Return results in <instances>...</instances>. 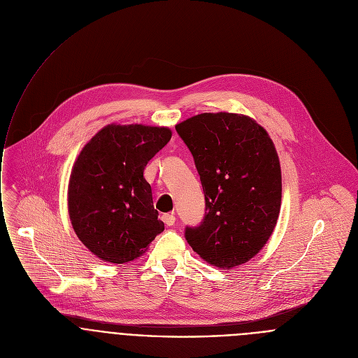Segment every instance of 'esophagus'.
<instances>
[{"label":"esophagus","instance_id":"34e87169","mask_svg":"<svg viewBox=\"0 0 358 358\" xmlns=\"http://www.w3.org/2000/svg\"><path fill=\"white\" fill-rule=\"evenodd\" d=\"M162 220H163V222H164L167 227H173L174 222H176V215H174V214H163V215H162Z\"/></svg>","mask_w":358,"mask_h":358}]
</instances>
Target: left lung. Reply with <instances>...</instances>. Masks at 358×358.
I'll list each match as a JSON object with an SVG mask.
<instances>
[{"label": "left lung", "instance_id": "obj_1", "mask_svg": "<svg viewBox=\"0 0 358 358\" xmlns=\"http://www.w3.org/2000/svg\"><path fill=\"white\" fill-rule=\"evenodd\" d=\"M194 157L206 214L185 239L218 268L248 262L271 238L280 211L282 176L266 130L248 116L202 113L176 126Z\"/></svg>", "mask_w": 358, "mask_h": 358}]
</instances>
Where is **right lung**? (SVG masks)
Instances as JSON below:
<instances>
[{
    "label": "right lung",
    "mask_w": 358,
    "mask_h": 358,
    "mask_svg": "<svg viewBox=\"0 0 358 358\" xmlns=\"http://www.w3.org/2000/svg\"><path fill=\"white\" fill-rule=\"evenodd\" d=\"M170 138L167 127L110 124L80 151L69 181V217L101 261L130 262L164 231L143 173Z\"/></svg>",
    "instance_id": "obj_1"
}]
</instances>
